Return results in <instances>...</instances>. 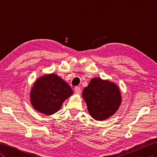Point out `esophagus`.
<instances>
[{
  "label": "esophagus",
  "mask_w": 157,
  "mask_h": 157,
  "mask_svg": "<svg viewBox=\"0 0 157 157\" xmlns=\"http://www.w3.org/2000/svg\"><path fill=\"white\" fill-rule=\"evenodd\" d=\"M75 92L76 94H80V92H81V89H80V88L78 87V86L75 87Z\"/></svg>",
  "instance_id": "esophagus-1"
}]
</instances>
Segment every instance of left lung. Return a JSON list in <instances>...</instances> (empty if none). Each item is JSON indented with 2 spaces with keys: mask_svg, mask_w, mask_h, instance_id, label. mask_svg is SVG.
I'll list each match as a JSON object with an SVG mask.
<instances>
[{
  "mask_svg": "<svg viewBox=\"0 0 157 157\" xmlns=\"http://www.w3.org/2000/svg\"><path fill=\"white\" fill-rule=\"evenodd\" d=\"M82 97L90 115L96 121L105 120L114 115L122 101L116 84L98 77L93 78L84 88Z\"/></svg>",
  "mask_w": 157,
  "mask_h": 157,
  "instance_id": "left-lung-1",
  "label": "left lung"
}]
</instances>
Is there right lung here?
Returning <instances> with one entry per match:
<instances>
[{
    "instance_id": "right-lung-1",
    "label": "right lung",
    "mask_w": 157,
    "mask_h": 157,
    "mask_svg": "<svg viewBox=\"0 0 157 157\" xmlns=\"http://www.w3.org/2000/svg\"><path fill=\"white\" fill-rule=\"evenodd\" d=\"M73 90L65 81L55 74L42 76L33 84L30 100L35 110L47 115L58 112Z\"/></svg>"
}]
</instances>
